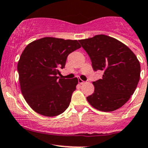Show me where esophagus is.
Returning a JSON list of instances; mask_svg holds the SVG:
<instances>
[{
	"mask_svg": "<svg viewBox=\"0 0 148 148\" xmlns=\"http://www.w3.org/2000/svg\"><path fill=\"white\" fill-rule=\"evenodd\" d=\"M85 82H84V81L82 80V79H79V84H84Z\"/></svg>",
	"mask_w": 148,
	"mask_h": 148,
	"instance_id": "1",
	"label": "esophagus"
}]
</instances>
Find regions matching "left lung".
<instances>
[{
	"label": "left lung",
	"instance_id": "1",
	"mask_svg": "<svg viewBox=\"0 0 148 148\" xmlns=\"http://www.w3.org/2000/svg\"><path fill=\"white\" fill-rule=\"evenodd\" d=\"M79 41L90 57L93 70L103 72L101 79L92 82L95 90L86 98L88 102L103 112L122 107L134 94L140 79L137 57L124 43L106 35Z\"/></svg>",
	"mask_w": 148,
	"mask_h": 148
}]
</instances>
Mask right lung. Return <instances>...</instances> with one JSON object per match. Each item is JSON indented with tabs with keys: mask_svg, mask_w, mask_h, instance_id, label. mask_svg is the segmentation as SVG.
Wrapping results in <instances>:
<instances>
[{
	"mask_svg": "<svg viewBox=\"0 0 148 148\" xmlns=\"http://www.w3.org/2000/svg\"><path fill=\"white\" fill-rule=\"evenodd\" d=\"M77 40L45 37L27 45L17 64L21 91L36 112L55 116L68 108L77 78L58 77L67 56L81 48Z\"/></svg>",
	"mask_w": 148,
	"mask_h": 148,
	"instance_id": "obj_1",
	"label": "right lung"
}]
</instances>
